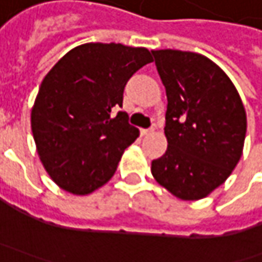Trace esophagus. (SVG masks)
Listing matches in <instances>:
<instances>
[{
	"instance_id": "esophagus-1",
	"label": "esophagus",
	"mask_w": 262,
	"mask_h": 262,
	"mask_svg": "<svg viewBox=\"0 0 262 262\" xmlns=\"http://www.w3.org/2000/svg\"><path fill=\"white\" fill-rule=\"evenodd\" d=\"M150 134H153V129H141V136L143 137L150 136Z\"/></svg>"
}]
</instances>
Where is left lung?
<instances>
[{"instance_id": "obj_1", "label": "left lung", "mask_w": 262, "mask_h": 262, "mask_svg": "<svg viewBox=\"0 0 262 262\" xmlns=\"http://www.w3.org/2000/svg\"><path fill=\"white\" fill-rule=\"evenodd\" d=\"M166 89V153L151 162L159 185L179 200L210 195L244 151L247 112L236 87L207 56L151 51Z\"/></svg>"}]
</instances>
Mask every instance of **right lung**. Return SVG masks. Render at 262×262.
<instances>
[{
  "label": "right lung",
  "instance_id": "right-lung-1",
  "mask_svg": "<svg viewBox=\"0 0 262 262\" xmlns=\"http://www.w3.org/2000/svg\"><path fill=\"white\" fill-rule=\"evenodd\" d=\"M151 62L146 48L83 43L49 70L32 107V133L42 165L56 185L89 195L115 173L140 136L122 106L129 77Z\"/></svg>",
  "mask_w": 262,
  "mask_h": 262
}]
</instances>
